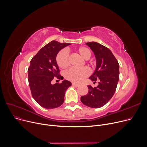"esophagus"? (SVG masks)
<instances>
[{"label": "esophagus", "instance_id": "obj_1", "mask_svg": "<svg viewBox=\"0 0 147 147\" xmlns=\"http://www.w3.org/2000/svg\"><path fill=\"white\" fill-rule=\"evenodd\" d=\"M72 85L75 86V87H78V86L80 85V84H79L75 83V82H72Z\"/></svg>", "mask_w": 147, "mask_h": 147}]
</instances>
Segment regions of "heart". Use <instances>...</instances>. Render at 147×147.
Listing matches in <instances>:
<instances>
[{"label": "heart", "mask_w": 147, "mask_h": 147, "mask_svg": "<svg viewBox=\"0 0 147 147\" xmlns=\"http://www.w3.org/2000/svg\"><path fill=\"white\" fill-rule=\"evenodd\" d=\"M75 52L82 58L85 59V63L91 67L94 66V62L90 59L91 56V50L87 47L81 46L75 50ZM57 65L62 69H66L70 65L69 59L67 52L65 50H61L57 53L56 58ZM90 74V70L87 67H83L81 69L71 68L65 73L66 78L74 82H80Z\"/></svg>", "instance_id": "b5f03b06"}]
</instances>
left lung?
<instances>
[{
    "instance_id": "obj_1",
    "label": "left lung",
    "mask_w": 147,
    "mask_h": 147,
    "mask_svg": "<svg viewBox=\"0 0 147 147\" xmlns=\"http://www.w3.org/2000/svg\"><path fill=\"white\" fill-rule=\"evenodd\" d=\"M96 56L97 63L94 73L89 79L98 84L96 87L88 85V92L81 97L84 105L91 108L105 106L111 98L116 90L119 79V64L107 47L96 42H87Z\"/></svg>"
}]
</instances>
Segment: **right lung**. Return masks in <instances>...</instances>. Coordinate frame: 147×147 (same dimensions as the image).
Listing matches in <instances>:
<instances>
[{"mask_svg":"<svg viewBox=\"0 0 147 147\" xmlns=\"http://www.w3.org/2000/svg\"><path fill=\"white\" fill-rule=\"evenodd\" d=\"M70 43L51 41L42 47L30 61L28 80L33 98L45 109H55L64 102L66 90L71 86L70 81L52 85L54 78L60 80L62 76L56 58L59 51Z\"/></svg>","mask_w":147,"mask_h":147,"instance_id":"1","label":"right lung"}]
</instances>
